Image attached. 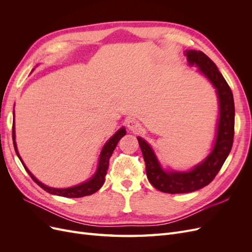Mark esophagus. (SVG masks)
<instances>
[{
	"label": "esophagus",
	"instance_id": "34e87169",
	"mask_svg": "<svg viewBox=\"0 0 252 252\" xmlns=\"http://www.w3.org/2000/svg\"><path fill=\"white\" fill-rule=\"evenodd\" d=\"M127 127H128L129 130L136 133L141 129V124L139 123L138 120H135L133 118H129L127 120Z\"/></svg>",
	"mask_w": 252,
	"mask_h": 252
}]
</instances>
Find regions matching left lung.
Here are the masks:
<instances>
[{"instance_id": "8db88e82", "label": "left lung", "mask_w": 252, "mask_h": 252, "mask_svg": "<svg viewBox=\"0 0 252 252\" xmlns=\"http://www.w3.org/2000/svg\"><path fill=\"white\" fill-rule=\"evenodd\" d=\"M189 66L197 67V71L207 79L219 101V119L216 139L211 151L201 163L186 171L166 170L156 155L155 150L141 136L138 141L146 164V174L155 188L166 193H187L199 190L216 178L229 156L234 135V102L230 87L218 69L217 65L202 51L185 50Z\"/></svg>"}]
</instances>
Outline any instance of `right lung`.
<instances>
[{"label":"right lung","instance_id":"add662e5","mask_svg":"<svg viewBox=\"0 0 252 252\" xmlns=\"http://www.w3.org/2000/svg\"><path fill=\"white\" fill-rule=\"evenodd\" d=\"M13 117H14V110H13ZM16 127H14V118H13V125H12V139H13V145H14V149H16L17 155L20 158V161L22 162L24 168L28 172V174L32 177V179L39 185L41 188H43L45 191H47L48 193L55 194V195H60V196H64V197H82V196H86L90 195L94 192H96L98 189H100L104 182H105V177L106 173H107L108 170V165H109V158L112 156L113 150L116 149L117 145L119 141L123 138V136L126 134L125 127L120 128L119 130L114 133L111 138L105 143V145L102 148V151L100 154V157H98V162H97V167L94 174L91 177L89 180L81 183L79 185H75L72 187H68V188H53L49 187L47 185L43 184L42 182L37 180L34 175L29 171V169L26 167V165L23 162V159L21 158V156L18 151L17 147V142H16Z\"/></svg>","mask_w":252,"mask_h":252}]
</instances>
